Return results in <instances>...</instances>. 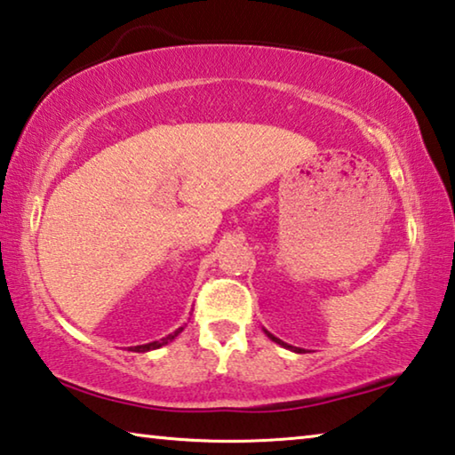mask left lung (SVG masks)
Masks as SVG:
<instances>
[{
  "label": "left lung",
  "mask_w": 455,
  "mask_h": 455,
  "mask_svg": "<svg viewBox=\"0 0 455 455\" xmlns=\"http://www.w3.org/2000/svg\"><path fill=\"white\" fill-rule=\"evenodd\" d=\"M267 335H268V338H270L272 341H276V344H281L283 347H289V349H292V352H299V354L303 352V349H300V347H292V346H289V344H284V341H281V339H278V338H275V335L268 333V331H267Z\"/></svg>",
  "instance_id": "left-lung-1"
}]
</instances>
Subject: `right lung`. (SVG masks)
I'll use <instances>...</instances> for the list:
<instances>
[{"label":"right lung","instance_id":"right-lung-1","mask_svg":"<svg viewBox=\"0 0 455 455\" xmlns=\"http://www.w3.org/2000/svg\"><path fill=\"white\" fill-rule=\"evenodd\" d=\"M180 331H183V327H179L177 331H172L171 335H166V338L158 339V341H150V344H142V346H134V347H130V352H150V349H158V347H163V346L169 344V341H172L174 338H177V335H179Z\"/></svg>","mask_w":455,"mask_h":455}]
</instances>
